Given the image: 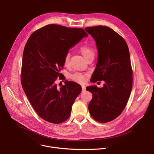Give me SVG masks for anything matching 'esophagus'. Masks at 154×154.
Here are the masks:
<instances>
[{
  "label": "esophagus",
  "instance_id": "esophagus-1",
  "mask_svg": "<svg viewBox=\"0 0 154 154\" xmlns=\"http://www.w3.org/2000/svg\"><path fill=\"white\" fill-rule=\"evenodd\" d=\"M82 91H85V90H86V87H85V86L82 85Z\"/></svg>",
  "mask_w": 154,
  "mask_h": 154
}]
</instances>
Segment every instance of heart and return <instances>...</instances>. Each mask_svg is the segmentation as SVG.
I'll list each match as a JSON object with an SVG mask.
<instances>
[{
    "label": "heart",
    "instance_id": "obj_1",
    "mask_svg": "<svg viewBox=\"0 0 154 154\" xmlns=\"http://www.w3.org/2000/svg\"><path fill=\"white\" fill-rule=\"evenodd\" d=\"M80 52L82 55V56L85 58V60H88L89 59L91 58L94 57V51L91 49L88 46H82L80 48ZM69 59H70V54H67L66 55L64 59V64L66 66H68L69 63ZM87 77V74H82V73H75L73 75H71V78L72 80H74L75 82L83 83Z\"/></svg>",
    "mask_w": 154,
    "mask_h": 154
}]
</instances>
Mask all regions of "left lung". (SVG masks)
Wrapping results in <instances>:
<instances>
[{
    "label": "left lung",
    "instance_id": "8db88e82",
    "mask_svg": "<svg viewBox=\"0 0 154 154\" xmlns=\"http://www.w3.org/2000/svg\"><path fill=\"white\" fill-rule=\"evenodd\" d=\"M85 30L94 39L98 51L96 68L90 81L105 82L102 88H86L93 94L89 112L96 121L108 122L121 115L131 93L133 72L129 50L123 38L111 28L98 26Z\"/></svg>",
    "mask_w": 154,
    "mask_h": 154
}]
</instances>
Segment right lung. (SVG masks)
<instances>
[{
	"mask_svg": "<svg viewBox=\"0 0 154 154\" xmlns=\"http://www.w3.org/2000/svg\"><path fill=\"white\" fill-rule=\"evenodd\" d=\"M88 34L82 29L50 24L34 32L24 48L21 84L27 99L41 118L54 124L67 120L81 86L64 80L58 88L55 81L63 68L69 49ZM61 77L60 78V77Z\"/></svg>",
	"mask_w": 154,
	"mask_h": 154,
	"instance_id": "add662e5",
	"label": "right lung"
}]
</instances>
